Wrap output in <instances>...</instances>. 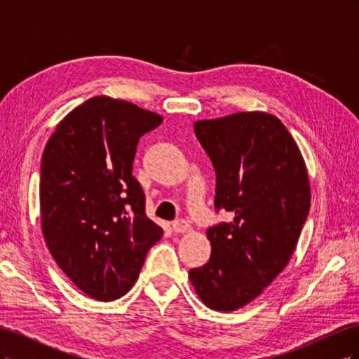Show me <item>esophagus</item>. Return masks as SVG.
I'll return each instance as SVG.
<instances>
[{"instance_id":"1","label":"esophagus","mask_w":359,"mask_h":359,"mask_svg":"<svg viewBox=\"0 0 359 359\" xmlns=\"http://www.w3.org/2000/svg\"><path fill=\"white\" fill-rule=\"evenodd\" d=\"M172 229L177 233H189L191 231V226L186 220H177L172 223Z\"/></svg>"}]
</instances>
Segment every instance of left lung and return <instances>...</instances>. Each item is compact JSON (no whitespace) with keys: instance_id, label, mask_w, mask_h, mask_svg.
<instances>
[{"instance_id":"obj_1","label":"left lung","mask_w":359,"mask_h":359,"mask_svg":"<svg viewBox=\"0 0 359 359\" xmlns=\"http://www.w3.org/2000/svg\"><path fill=\"white\" fill-rule=\"evenodd\" d=\"M194 133L215 169V210L233 220L206 231L211 257L189 278L206 307L235 311L273 283L295 252L310 210L309 172L271 114L201 119Z\"/></svg>"}]
</instances>
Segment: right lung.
<instances>
[{"mask_svg":"<svg viewBox=\"0 0 359 359\" xmlns=\"http://www.w3.org/2000/svg\"><path fill=\"white\" fill-rule=\"evenodd\" d=\"M161 121L130 102L95 95L61 119L43 151V236L64 274L97 301L124 297L163 235L132 175L140 136Z\"/></svg>","mask_w":359,"mask_h":359,"instance_id":"add662e5","label":"right lung"}]
</instances>
